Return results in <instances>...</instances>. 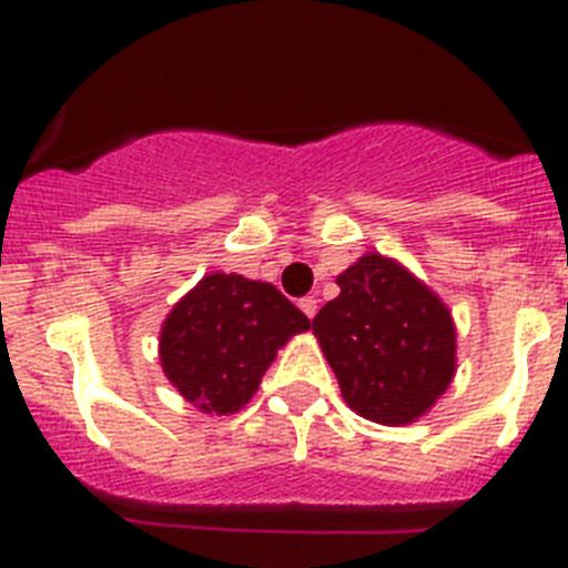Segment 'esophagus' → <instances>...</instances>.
I'll return each instance as SVG.
<instances>
[{"instance_id":"obj_1","label":"esophagus","mask_w":568,"mask_h":568,"mask_svg":"<svg viewBox=\"0 0 568 568\" xmlns=\"http://www.w3.org/2000/svg\"><path fill=\"white\" fill-rule=\"evenodd\" d=\"M298 307L304 310V315H307V318H315V313H318V298H315V295H307V298L298 301Z\"/></svg>"}]
</instances>
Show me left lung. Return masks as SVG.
Wrapping results in <instances>:
<instances>
[{
  "mask_svg": "<svg viewBox=\"0 0 568 568\" xmlns=\"http://www.w3.org/2000/svg\"><path fill=\"white\" fill-rule=\"evenodd\" d=\"M338 298L313 318L346 406L384 426H406L455 378V321L438 293L395 258L364 253L335 278Z\"/></svg>",
  "mask_w": 568,
  "mask_h": 568,
  "instance_id": "1",
  "label": "left lung"
}]
</instances>
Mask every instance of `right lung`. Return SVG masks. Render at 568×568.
<instances>
[{
	"label": "right lung",
	"instance_id": "1",
	"mask_svg": "<svg viewBox=\"0 0 568 568\" xmlns=\"http://www.w3.org/2000/svg\"><path fill=\"white\" fill-rule=\"evenodd\" d=\"M310 318L267 281L207 273L175 301L159 333V361L175 393L207 415L250 404L261 375Z\"/></svg>",
	"mask_w": 568,
	"mask_h": 568
}]
</instances>
